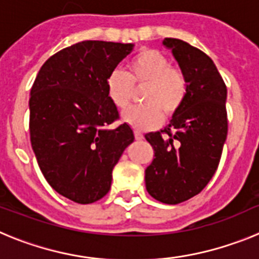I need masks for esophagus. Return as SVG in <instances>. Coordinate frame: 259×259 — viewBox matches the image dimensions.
I'll list each match as a JSON object with an SVG mask.
<instances>
[{"mask_svg":"<svg viewBox=\"0 0 259 259\" xmlns=\"http://www.w3.org/2000/svg\"><path fill=\"white\" fill-rule=\"evenodd\" d=\"M135 139H136L137 141H141L144 139V135L141 134L140 131H135Z\"/></svg>","mask_w":259,"mask_h":259,"instance_id":"esophagus-1","label":"esophagus"}]
</instances>
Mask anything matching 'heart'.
<instances>
[{"label":"heart","mask_w":259,"mask_h":259,"mask_svg":"<svg viewBox=\"0 0 259 259\" xmlns=\"http://www.w3.org/2000/svg\"><path fill=\"white\" fill-rule=\"evenodd\" d=\"M143 105L127 110L123 120L145 131L157 127L163 119L176 115L188 96V79L180 67L157 49H143L128 63V72L114 70L106 79L110 101L119 110L131 105L137 91L143 89Z\"/></svg>","instance_id":"obj_1"}]
</instances>
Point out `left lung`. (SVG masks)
I'll return each instance as SVG.
<instances>
[{
	"label": "left lung",
	"instance_id": "obj_1",
	"mask_svg": "<svg viewBox=\"0 0 259 259\" xmlns=\"http://www.w3.org/2000/svg\"><path fill=\"white\" fill-rule=\"evenodd\" d=\"M163 45L188 79V96L164 130L145 135L154 149L145 184L153 198L176 205L200 193L218 168L228 132L227 87L202 50L179 38L166 37Z\"/></svg>",
	"mask_w": 259,
	"mask_h": 259
}]
</instances>
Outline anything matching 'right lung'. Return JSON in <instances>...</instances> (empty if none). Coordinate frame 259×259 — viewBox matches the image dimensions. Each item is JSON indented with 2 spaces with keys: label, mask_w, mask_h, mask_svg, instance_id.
<instances>
[{
  "label": "right lung",
  "mask_w": 259,
  "mask_h": 259,
  "mask_svg": "<svg viewBox=\"0 0 259 259\" xmlns=\"http://www.w3.org/2000/svg\"><path fill=\"white\" fill-rule=\"evenodd\" d=\"M132 44L81 41L59 50L38 71L29 97V136L50 187L77 203L106 196L113 168L134 131L119 119L106 79Z\"/></svg>",
  "instance_id": "1"
}]
</instances>
